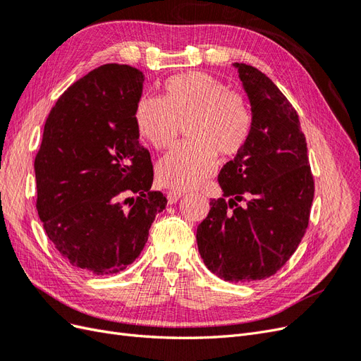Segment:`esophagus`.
Listing matches in <instances>:
<instances>
[{
    "label": "esophagus",
    "instance_id": "esophagus-1",
    "mask_svg": "<svg viewBox=\"0 0 361 361\" xmlns=\"http://www.w3.org/2000/svg\"><path fill=\"white\" fill-rule=\"evenodd\" d=\"M182 192L180 191H174V190H171V191H169L167 192V200H169V203L170 204H173V203H176L180 197H182Z\"/></svg>",
    "mask_w": 361,
    "mask_h": 361
}]
</instances>
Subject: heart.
<instances>
[{
    "instance_id": "obj_1",
    "label": "heart",
    "mask_w": 361,
    "mask_h": 361,
    "mask_svg": "<svg viewBox=\"0 0 361 361\" xmlns=\"http://www.w3.org/2000/svg\"><path fill=\"white\" fill-rule=\"evenodd\" d=\"M140 135L157 149L171 146L179 123H187L188 143L176 146L158 164V178L179 191L194 190L216 169V154L233 157L251 133L253 116L241 94L228 92L214 76L190 72L171 76L164 96L141 97L135 110Z\"/></svg>"
}]
</instances>
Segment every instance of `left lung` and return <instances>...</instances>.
I'll list each match as a JSON object with an SVG mask.
<instances>
[{"mask_svg": "<svg viewBox=\"0 0 361 361\" xmlns=\"http://www.w3.org/2000/svg\"><path fill=\"white\" fill-rule=\"evenodd\" d=\"M253 126L245 146L218 174L223 199L197 227L199 253L226 281L271 277L295 253L309 226L314 182L307 143L292 104L265 73L233 63Z\"/></svg>", "mask_w": 361, "mask_h": 361, "instance_id": "8db88e82", "label": "left lung"}]
</instances>
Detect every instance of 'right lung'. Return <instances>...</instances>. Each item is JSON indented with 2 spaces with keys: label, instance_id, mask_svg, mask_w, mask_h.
Listing matches in <instances>:
<instances>
[{
  "label": "right lung",
  "instance_id": "1",
  "mask_svg": "<svg viewBox=\"0 0 361 361\" xmlns=\"http://www.w3.org/2000/svg\"><path fill=\"white\" fill-rule=\"evenodd\" d=\"M145 75L104 64L73 82L47 118L35 161L37 212L60 256L94 276L140 256L167 199L135 123Z\"/></svg>",
  "mask_w": 361,
  "mask_h": 361
}]
</instances>
